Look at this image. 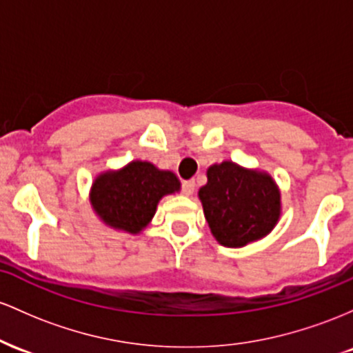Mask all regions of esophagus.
I'll use <instances>...</instances> for the list:
<instances>
[{
	"mask_svg": "<svg viewBox=\"0 0 353 353\" xmlns=\"http://www.w3.org/2000/svg\"><path fill=\"white\" fill-rule=\"evenodd\" d=\"M181 192H183V195L192 196L193 192H195V180L183 181V183H181Z\"/></svg>",
	"mask_w": 353,
	"mask_h": 353,
	"instance_id": "esophagus-1",
	"label": "esophagus"
}]
</instances>
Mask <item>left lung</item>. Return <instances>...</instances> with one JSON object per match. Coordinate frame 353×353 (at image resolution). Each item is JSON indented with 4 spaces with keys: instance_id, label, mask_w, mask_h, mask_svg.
Returning <instances> with one entry per match:
<instances>
[{
    "instance_id": "left-lung-1",
    "label": "left lung",
    "mask_w": 353,
    "mask_h": 353,
    "mask_svg": "<svg viewBox=\"0 0 353 353\" xmlns=\"http://www.w3.org/2000/svg\"><path fill=\"white\" fill-rule=\"evenodd\" d=\"M207 185L200 188L205 219L223 247L239 248L263 239L280 219V190L273 178L233 161L207 170Z\"/></svg>"
}]
</instances>
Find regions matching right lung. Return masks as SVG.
<instances>
[{"label":"right lung","mask_w":353,"mask_h":353,"mask_svg":"<svg viewBox=\"0 0 353 353\" xmlns=\"http://www.w3.org/2000/svg\"><path fill=\"white\" fill-rule=\"evenodd\" d=\"M175 192H180L175 173L134 160L121 170L94 178L90 201L103 223L137 235L152 221L158 201Z\"/></svg>","instance_id":"add662e5"}]
</instances>
